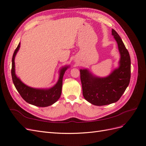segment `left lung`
<instances>
[{
	"label": "left lung",
	"instance_id": "1",
	"mask_svg": "<svg viewBox=\"0 0 146 146\" xmlns=\"http://www.w3.org/2000/svg\"><path fill=\"white\" fill-rule=\"evenodd\" d=\"M112 35L117 43L121 55L119 68L114 69L108 76L103 78L92 76L86 69L80 70L84 98L97 106L116 102L130 83L131 61L129 53L114 29H112Z\"/></svg>",
	"mask_w": 146,
	"mask_h": 146
}]
</instances>
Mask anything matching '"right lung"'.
I'll return each instance as SVG.
<instances>
[{"label":"right lung","instance_id":"add662e5","mask_svg":"<svg viewBox=\"0 0 146 146\" xmlns=\"http://www.w3.org/2000/svg\"><path fill=\"white\" fill-rule=\"evenodd\" d=\"M19 42L15 49L12 58L11 76L13 82L23 99L27 103L40 107H46L55 103L59 99L61 94L63 85V77L69 66H64L60 70L59 79L55 85L49 89H38L28 86L21 81L15 73V58L19 50Z\"/></svg>","mask_w":146,"mask_h":146}]
</instances>
